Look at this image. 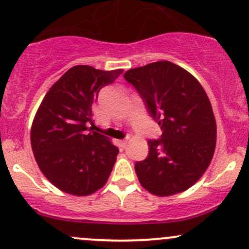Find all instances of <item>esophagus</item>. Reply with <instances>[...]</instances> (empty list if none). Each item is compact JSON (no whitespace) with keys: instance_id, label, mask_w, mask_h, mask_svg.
I'll use <instances>...</instances> for the list:
<instances>
[{"instance_id":"obj_1","label":"esophagus","mask_w":249,"mask_h":249,"mask_svg":"<svg viewBox=\"0 0 249 249\" xmlns=\"http://www.w3.org/2000/svg\"><path fill=\"white\" fill-rule=\"evenodd\" d=\"M127 143H128V140H127V139H124V140H121V141H120V145H121L122 148H124L125 145H127Z\"/></svg>"}]
</instances>
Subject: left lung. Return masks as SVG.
Returning a JSON list of instances; mask_svg holds the SVG:
<instances>
[{"mask_svg":"<svg viewBox=\"0 0 249 249\" xmlns=\"http://www.w3.org/2000/svg\"><path fill=\"white\" fill-rule=\"evenodd\" d=\"M124 79L141 95L162 135L149 140V154L135 163L140 183L166 197L188 190L203 176L215 149L217 124L199 81L168 60L128 70Z\"/></svg>","mask_w":249,"mask_h":249,"instance_id":"left-lung-1","label":"left lung"}]
</instances>
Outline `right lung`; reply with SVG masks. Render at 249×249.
Listing matches in <instances>:
<instances>
[{
    "label": "right lung",
    "mask_w": 249,
    "mask_h": 249,
    "mask_svg": "<svg viewBox=\"0 0 249 249\" xmlns=\"http://www.w3.org/2000/svg\"><path fill=\"white\" fill-rule=\"evenodd\" d=\"M122 71L71 67L52 85L35 115V159L44 176L66 194H94L113 170L119 149L87 124H93L92 108L99 90L114 83Z\"/></svg>",
    "instance_id": "1"
}]
</instances>
